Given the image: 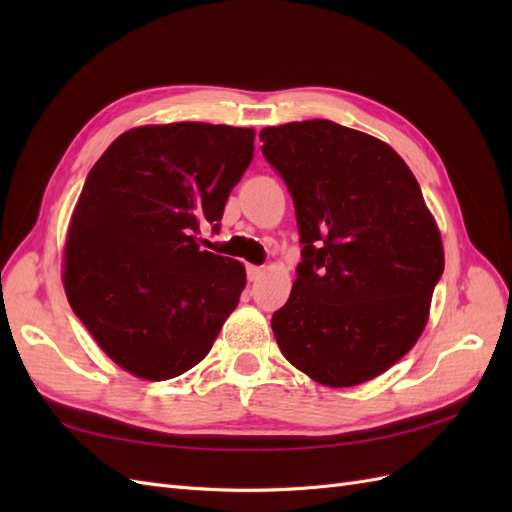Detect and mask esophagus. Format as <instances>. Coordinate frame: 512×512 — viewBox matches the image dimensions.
Wrapping results in <instances>:
<instances>
[{"instance_id":"1","label":"esophagus","mask_w":512,"mask_h":512,"mask_svg":"<svg viewBox=\"0 0 512 512\" xmlns=\"http://www.w3.org/2000/svg\"><path fill=\"white\" fill-rule=\"evenodd\" d=\"M262 275H265V269H262V267H254V265L247 267V280H250V282H258Z\"/></svg>"}]
</instances>
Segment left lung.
Segmentation results:
<instances>
[{
    "label": "left lung",
    "instance_id": "obj_1",
    "mask_svg": "<svg viewBox=\"0 0 512 512\" xmlns=\"http://www.w3.org/2000/svg\"><path fill=\"white\" fill-rule=\"evenodd\" d=\"M292 196L303 243L271 327L286 359L327 386L384 374L421 337L444 271L440 230L408 164L335 121L260 132Z\"/></svg>",
    "mask_w": 512,
    "mask_h": 512
}]
</instances>
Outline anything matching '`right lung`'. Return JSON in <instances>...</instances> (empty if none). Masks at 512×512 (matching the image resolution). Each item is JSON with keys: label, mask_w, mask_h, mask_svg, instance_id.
Listing matches in <instances>:
<instances>
[{"label": "right lung", "mask_w": 512, "mask_h": 512, "mask_svg": "<svg viewBox=\"0 0 512 512\" xmlns=\"http://www.w3.org/2000/svg\"><path fill=\"white\" fill-rule=\"evenodd\" d=\"M250 128L183 121L123 132L89 170L68 228L64 288L98 346L168 380L209 354L245 288L239 260L200 250L254 158Z\"/></svg>", "instance_id": "right-lung-1"}]
</instances>
